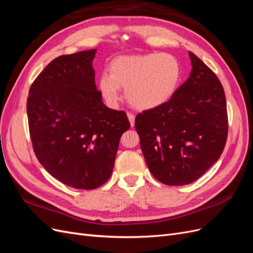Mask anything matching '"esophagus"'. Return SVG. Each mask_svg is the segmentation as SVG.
<instances>
[{
  "label": "esophagus",
  "mask_w": 253,
  "mask_h": 253,
  "mask_svg": "<svg viewBox=\"0 0 253 253\" xmlns=\"http://www.w3.org/2000/svg\"><path fill=\"white\" fill-rule=\"evenodd\" d=\"M127 118H128L129 124H131V126H134V125H135V116H134V115L127 113Z\"/></svg>",
  "instance_id": "1"
}]
</instances>
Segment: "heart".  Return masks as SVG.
Here are the masks:
<instances>
[{"mask_svg": "<svg viewBox=\"0 0 253 253\" xmlns=\"http://www.w3.org/2000/svg\"><path fill=\"white\" fill-rule=\"evenodd\" d=\"M110 74H101L98 88L104 100L115 105L120 87L126 88L127 102L140 111L166 104L174 96L181 79V65L170 53L153 52L116 58L110 64Z\"/></svg>", "mask_w": 253, "mask_h": 253, "instance_id": "b5f03b06", "label": "heart"}]
</instances>
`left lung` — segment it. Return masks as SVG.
Returning a JSON list of instances; mask_svg holds the SVG:
<instances>
[{
	"instance_id": "obj_1",
	"label": "left lung",
	"mask_w": 253,
	"mask_h": 253,
	"mask_svg": "<svg viewBox=\"0 0 253 253\" xmlns=\"http://www.w3.org/2000/svg\"><path fill=\"white\" fill-rule=\"evenodd\" d=\"M187 81L166 104L135 119L145 163L165 185H188L216 163L224 151L228 117L224 88L210 68L189 51Z\"/></svg>"
}]
</instances>
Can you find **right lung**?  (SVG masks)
Wrapping results in <instances>:
<instances>
[{
  "instance_id": "1",
  "label": "right lung",
  "mask_w": 253,
  "mask_h": 253,
  "mask_svg": "<svg viewBox=\"0 0 253 253\" xmlns=\"http://www.w3.org/2000/svg\"><path fill=\"white\" fill-rule=\"evenodd\" d=\"M97 49L52 60L32 84L27 117L34 151L51 176L66 186L91 190L111 177L124 111L104 105L95 84Z\"/></svg>"
}]
</instances>
